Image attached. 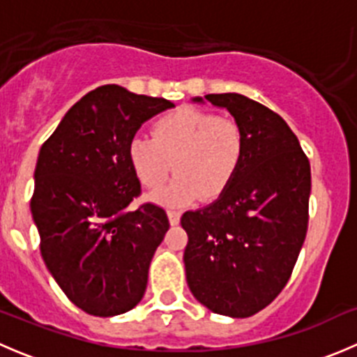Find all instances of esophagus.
I'll list each match as a JSON object with an SVG mask.
<instances>
[{"label": "esophagus", "mask_w": 357, "mask_h": 357, "mask_svg": "<svg viewBox=\"0 0 357 357\" xmlns=\"http://www.w3.org/2000/svg\"><path fill=\"white\" fill-rule=\"evenodd\" d=\"M167 215H169V222H171L172 226L179 225V221H181V212L179 211H167Z\"/></svg>", "instance_id": "34e87169"}]
</instances>
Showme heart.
Segmentation results:
<instances>
[{"instance_id": "b5f03b06", "label": "heart", "mask_w": 357, "mask_h": 357, "mask_svg": "<svg viewBox=\"0 0 357 357\" xmlns=\"http://www.w3.org/2000/svg\"><path fill=\"white\" fill-rule=\"evenodd\" d=\"M152 136H132L128 160L139 183L150 190L160 188L174 165V181L150 197L171 207L195 204L202 197L219 199L245 155V132L238 122L195 107L162 115Z\"/></svg>"}]
</instances>
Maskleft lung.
Here are the masks:
<instances>
[{
    "instance_id": "obj_1",
    "label": "left lung",
    "mask_w": 357,
    "mask_h": 357,
    "mask_svg": "<svg viewBox=\"0 0 357 357\" xmlns=\"http://www.w3.org/2000/svg\"><path fill=\"white\" fill-rule=\"evenodd\" d=\"M192 102L228 110L245 132V155L218 200L183 214L186 282L212 312L248 318L275 301L297 262L311 167L289 124L268 107L238 93Z\"/></svg>"
}]
</instances>
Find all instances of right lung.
<instances>
[{"instance_id": "add662e5", "label": "right lung", "mask_w": 357, "mask_h": 357, "mask_svg": "<svg viewBox=\"0 0 357 357\" xmlns=\"http://www.w3.org/2000/svg\"><path fill=\"white\" fill-rule=\"evenodd\" d=\"M172 107L122 86H100L70 107L39 150L31 212L43 261L88 314H122L145 295L169 219L155 204L126 211L142 190L128 145L142 124Z\"/></svg>"}]
</instances>
